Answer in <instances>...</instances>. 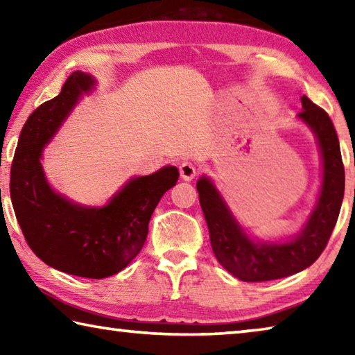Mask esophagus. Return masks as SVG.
Instances as JSON below:
<instances>
[{"label": "esophagus", "mask_w": 355, "mask_h": 355, "mask_svg": "<svg viewBox=\"0 0 355 355\" xmlns=\"http://www.w3.org/2000/svg\"><path fill=\"white\" fill-rule=\"evenodd\" d=\"M196 166L191 163V161H183L180 164V173H182V178L186 180V182H191L192 178L196 177Z\"/></svg>", "instance_id": "34e87169"}]
</instances>
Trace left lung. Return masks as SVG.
<instances>
[{
    "instance_id": "1",
    "label": "left lung",
    "mask_w": 355,
    "mask_h": 355,
    "mask_svg": "<svg viewBox=\"0 0 355 355\" xmlns=\"http://www.w3.org/2000/svg\"><path fill=\"white\" fill-rule=\"evenodd\" d=\"M299 119L316 136L322 156L320 199L302 230L286 243H258L245 235L233 218L213 182L200 177L199 200L205 216L209 241L218 261L243 282H266L288 277L313 264L326 249L338 219L345 196V166L340 142L329 114L302 95Z\"/></svg>"
}]
</instances>
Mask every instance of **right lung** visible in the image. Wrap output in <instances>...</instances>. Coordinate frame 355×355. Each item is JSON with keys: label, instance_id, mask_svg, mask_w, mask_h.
<instances>
[{"label": "right lung", "instance_id": "obj_1", "mask_svg": "<svg viewBox=\"0 0 355 355\" xmlns=\"http://www.w3.org/2000/svg\"><path fill=\"white\" fill-rule=\"evenodd\" d=\"M94 84L91 75L73 71L61 94L28 117L10 167V199L26 243L42 261L78 277L105 279L139 254L150 218L180 173L175 166H166L152 175L131 178L101 208L76 205L50 188L40 164L42 150Z\"/></svg>", "mask_w": 355, "mask_h": 355}]
</instances>
